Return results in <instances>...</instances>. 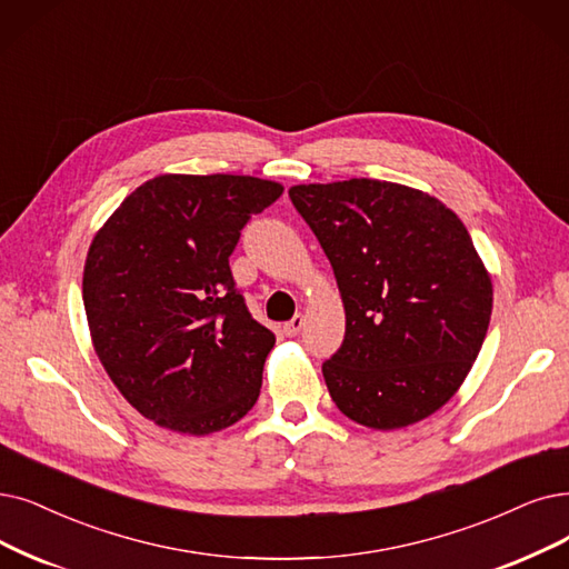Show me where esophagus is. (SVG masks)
Returning a JSON list of instances; mask_svg holds the SVG:
<instances>
[{"label":"esophagus","instance_id":"esophagus-1","mask_svg":"<svg viewBox=\"0 0 569 569\" xmlns=\"http://www.w3.org/2000/svg\"><path fill=\"white\" fill-rule=\"evenodd\" d=\"M303 325H306V320H303V315H293L291 317V322H287L284 327H282V331H284V336H299L301 333V329H303Z\"/></svg>","mask_w":569,"mask_h":569}]
</instances>
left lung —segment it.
<instances>
[{
	"label": "left lung",
	"instance_id": "left-lung-1",
	"mask_svg": "<svg viewBox=\"0 0 569 569\" xmlns=\"http://www.w3.org/2000/svg\"><path fill=\"white\" fill-rule=\"evenodd\" d=\"M331 261L346 338L322 363L338 411L371 429L416 425L460 390L481 352L492 282L460 217L378 179L289 189Z\"/></svg>",
	"mask_w": 569,
	"mask_h": 569
}]
</instances>
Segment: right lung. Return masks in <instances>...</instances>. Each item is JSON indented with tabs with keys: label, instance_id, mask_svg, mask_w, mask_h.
Listing matches in <instances>:
<instances>
[{
	"label": "right lung",
	"instance_id": "right-lung-1",
	"mask_svg": "<svg viewBox=\"0 0 569 569\" xmlns=\"http://www.w3.org/2000/svg\"><path fill=\"white\" fill-rule=\"evenodd\" d=\"M282 191L249 174H158L90 242L83 308L96 355L156 425L206 437L257 403L276 336L249 315L229 257Z\"/></svg>",
	"mask_w": 569,
	"mask_h": 569
}]
</instances>
